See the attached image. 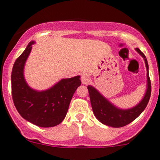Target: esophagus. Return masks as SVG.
I'll return each mask as SVG.
<instances>
[{"label": "esophagus", "instance_id": "obj_1", "mask_svg": "<svg viewBox=\"0 0 160 160\" xmlns=\"http://www.w3.org/2000/svg\"><path fill=\"white\" fill-rule=\"evenodd\" d=\"M81 80H82V83L84 85H87L90 82V77H89L87 74H83L81 78Z\"/></svg>", "mask_w": 160, "mask_h": 160}]
</instances>
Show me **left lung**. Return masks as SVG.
Instances as JSON below:
<instances>
[{"label":"left lung","instance_id":"8db88e82","mask_svg":"<svg viewBox=\"0 0 160 160\" xmlns=\"http://www.w3.org/2000/svg\"><path fill=\"white\" fill-rule=\"evenodd\" d=\"M135 50L143 58L147 71H148L147 72L148 86H147L146 93L140 102H138L136 106L129 109L118 108L112 104L108 99H107L102 94H100L99 91L96 90L94 87L90 85L87 87L94 114L98 120L104 125L109 126L111 128H122L131 123L132 121L140 115L149 102L151 92H152V86H151V80L148 72L149 67H148V60L145 55L140 51L138 48H136Z\"/></svg>","mask_w":160,"mask_h":160}]
</instances>
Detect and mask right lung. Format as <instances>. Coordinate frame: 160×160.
Listing matches in <instances>:
<instances>
[{"instance_id":"1","label":"right lung","mask_w":160,"mask_h":160,"mask_svg":"<svg viewBox=\"0 0 160 160\" xmlns=\"http://www.w3.org/2000/svg\"><path fill=\"white\" fill-rule=\"evenodd\" d=\"M34 43L29 42L14 62L11 74L12 100L25 120L41 128H52L63 121L72 97L82 82L80 76H75L62 79L46 90L31 88L24 77V67Z\"/></svg>"}]
</instances>
